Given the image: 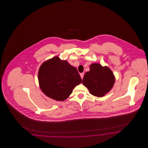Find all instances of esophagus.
I'll return each mask as SVG.
<instances>
[{
	"instance_id": "esophagus-1",
	"label": "esophagus",
	"mask_w": 148,
	"mask_h": 148,
	"mask_svg": "<svg viewBox=\"0 0 148 148\" xmlns=\"http://www.w3.org/2000/svg\"><path fill=\"white\" fill-rule=\"evenodd\" d=\"M80 77L82 79H83V77H84V73H80Z\"/></svg>"
}]
</instances>
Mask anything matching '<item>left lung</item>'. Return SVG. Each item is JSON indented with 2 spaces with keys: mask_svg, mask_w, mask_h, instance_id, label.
Segmentation results:
<instances>
[{
  "mask_svg": "<svg viewBox=\"0 0 148 148\" xmlns=\"http://www.w3.org/2000/svg\"><path fill=\"white\" fill-rule=\"evenodd\" d=\"M115 81L113 72L108 66L94 63L90 65V71L85 73L82 83L92 95L102 97L112 89Z\"/></svg>",
  "mask_w": 148,
  "mask_h": 148,
  "instance_id": "8db88e82",
  "label": "left lung"
}]
</instances>
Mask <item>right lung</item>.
Listing matches in <instances>:
<instances>
[{
	"label": "right lung",
	"instance_id": "obj_1",
	"mask_svg": "<svg viewBox=\"0 0 148 148\" xmlns=\"http://www.w3.org/2000/svg\"><path fill=\"white\" fill-rule=\"evenodd\" d=\"M40 88L47 97L57 101L68 98L82 79L75 67L55 56L44 62L38 72Z\"/></svg>",
	"mask_w": 148,
	"mask_h": 148
}]
</instances>
